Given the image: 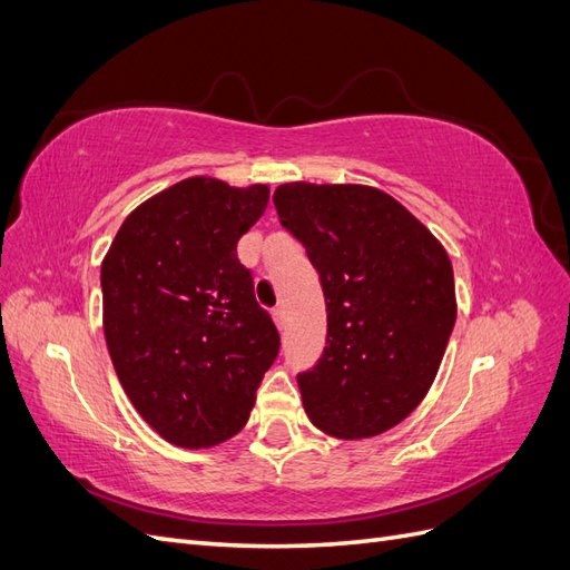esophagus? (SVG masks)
<instances>
[{
	"mask_svg": "<svg viewBox=\"0 0 570 570\" xmlns=\"http://www.w3.org/2000/svg\"><path fill=\"white\" fill-rule=\"evenodd\" d=\"M273 321H275V325H278L281 331H283V327H285V308H283V306H275V308H273Z\"/></svg>",
	"mask_w": 570,
	"mask_h": 570,
	"instance_id": "34e87169",
	"label": "esophagus"
}]
</instances>
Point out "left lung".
<instances>
[{
    "label": "left lung",
    "instance_id": "left-lung-1",
    "mask_svg": "<svg viewBox=\"0 0 570 570\" xmlns=\"http://www.w3.org/2000/svg\"><path fill=\"white\" fill-rule=\"evenodd\" d=\"M273 204L325 297L323 354L297 375L306 416L344 440L385 433L421 404L450 342V256L383 189L285 183Z\"/></svg>",
    "mask_w": 570,
    "mask_h": 570
}]
</instances>
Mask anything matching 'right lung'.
<instances>
[{
    "label": "right lung",
    "instance_id": "1",
    "mask_svg": "<svg viewBox=\"0 0 570 570\" xmlns=\"http://www.w3.org/2000/svg\"><path fill=\"white\" fill-rule=\"evenodd\" d=\"M266 204V185L180 180L137 206L101 264L118 381L137 413L187 450L243 430L281 350L237 258Z\"/></svg>",
    "mask_w": 570,
    "mask_h": 570
}]
</instances>
